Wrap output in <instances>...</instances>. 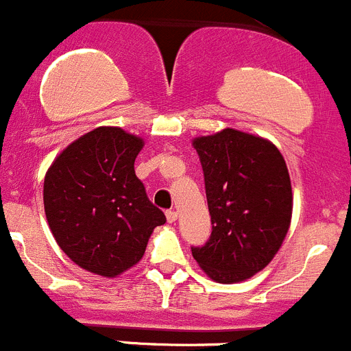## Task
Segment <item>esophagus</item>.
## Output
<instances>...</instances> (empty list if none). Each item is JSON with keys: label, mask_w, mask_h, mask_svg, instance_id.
Masks as SVG:
<instances>
[{"label": "esophagus", "mask_w": 351, "mask_h": 351, "mask_svg": "<svg viewBox=\"0 0 351 351\" xmlns=\"http://www.w3.org/2000/svg\"><path fill=\"white\" fill-rule=\"evenodd\" d=\"M166 218H168L169 223H173V221H176V218H178V213H176L175 209H169V211H166Z\"/></svg>", "instance_id": "34e87169"}]
</instances>
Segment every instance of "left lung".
<instances>
[{"label": "left lung", "mask_w": 351, "mask_h": 351, "mask_svg": "<svg viewBox=\"0 0 351 351\" xmlns=\"http://www.w3.org/2000/svg\"><path fill=\"white\" fill-rule=\"evenodd\" d=\"M213 232L192 256L209 279L235 284L263 270L286 239L293 189L282 154L270 140L225 128L195 136Z\"/></svg>", "instance_id": "obj_1"}]
</instances>
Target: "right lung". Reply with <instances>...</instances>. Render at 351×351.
<instances>
[{"label": "right lung", "instance_id": "obj_1", "mask_svg": "<svg viewBox=\"0 0 351 351\" xmlns=\"http://www.w3.org/2000/svg\"><path fill=\"white\" fill-rule=\"evenodd\" d=\"M143 138L100 126L65 147L45 175L48 227L77 267L112 279L138 263L165 213L135 175Z\"/></svg>", "mask_w": 351, "mask_h": 351}]
</instances>
